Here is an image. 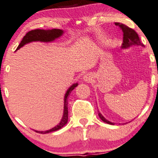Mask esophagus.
Instances as JSON below:
<instances>
[{
	"label": "esophagus",
	"mask_w": 158,
	"mask_h": 158,
	"mask_svg": "<svg viewBox=\"0 0 158 158\" xmlns=\"http://www.w3.org/2000/svg\"><path fill=\"white\" fill-rule=\"evenodd\" d=\"M92 76H91L90 74H86L84 76L83 79H84V81H85V82H89V81L92 79Z\"/></svg>",
	"instance_id": "34e87169"
}]
</instances>
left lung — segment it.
<instances>
[{
    "instance_id": "obj_1",
    "label": "left lung",
    "mask_w": 158,
    "mask_h": 158,
    "mask_svg": "<svg viewBox=\"0 0 158 158\" xmlns=\"http://www.w3.org/2000/svg\"><path fill=\"white\" fill-rule=\"evenodd\" d=\"M114 24L116 26H118L122 29V32H123V44H122V49L128 48V47H132V46H141V47H144V44L140 40V38L138 36V33L133 29L128 27V26L123 24V23H115ZM98 116L106 123L110 124V125H114V123L105 118L100 112H98Z\"/></svg>"
}]
</instances>
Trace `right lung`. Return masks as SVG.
<instances>
[{"label": "right lung", "mask_w": 158, "mask_h": 158, "mask_svg": "<svg viewBox=\"0 0 158 158\" xmlns=\"http://www.w3.org/2000/svg\"><path fill=\"white\" fill-rule=\"evenodd\" d=\"M63 33V30L60 29H52L47 30L36 29L30 30V31L28 32V33L23 36V40H21L20 44H19L17 49H19L20 47L24 46L25 44L30 42H33V41L51 42V41H53L55 39H56V38L62 36ZM77 85L78 83L73 84V85H72L69 88V89L66 91V93L64 97V111H63V115L60 123H59L56 126L54 127V128L49 129V130L45 131H35L40 134H47L49 133V132L55 131L59 130V129L63 128L65 125H66V123H67L68 122V97H69V95H70L72 91L76 88Z\"/></svg>", "instance_id": "1"}]
</instances>
